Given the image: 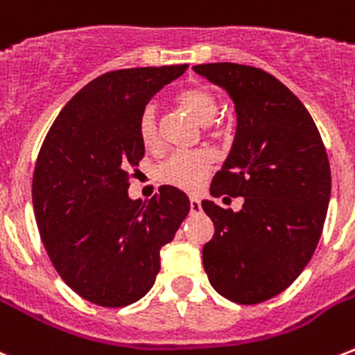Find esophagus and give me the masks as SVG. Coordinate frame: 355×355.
<instances>
[{
	"label": "esophagus",
	"mask_w": 355,
	"mask_h": 355,
	"mask_svg": "<svg viewBox=\"0 0 355 355\" xmlns=\"http://www.w3.org/2000/svg\"><path fill=\"white\" fill-rule=\"evenodd\" d=\"M189 210H191V214L201 212V201L196 199V197H191V199H189Z\"/></svg>",
	"instance_id": "obj_1"
}]
</instances>
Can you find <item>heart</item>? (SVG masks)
<instances>
[{
    "mask_svg": "<svg viewBox=\"0 0 355 355\" xmlns=\"http://www.w3.org/2000/svg\"><path fill=\"white\" fill-rule=\"evenodd\" d=\"M178 105L196 119L199 124H210L220 113V100L207 87H186L177 94ZM137 135L147 150L159 147L158 119L154 105H145L137 119ZM214 154L210 150H175L156 166L159 182L175 188L196 191L207 180L212 169Z\"/></svg>",
    "mask_w": 355,
    "mask_h": 355,
    "instance_id": "heart-1",
    "label": "heart"
}]
</instances>
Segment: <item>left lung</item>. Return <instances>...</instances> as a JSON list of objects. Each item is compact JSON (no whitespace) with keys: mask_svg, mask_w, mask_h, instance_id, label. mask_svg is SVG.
<instances>
[{"mask_svg":"<svg viewBox=\"0 0 355 355\" xmlns=\"http://www.w3.org/2000/svg\"><path fill=\"white\" fill-rule=\"evenodd\" d=\"M193 70L227 89L238 115L210 193L243 197L240 212L201 202L214 221L205 272L227 300L261 304L294 283L318 245L331 196L328 154L305 105L272 74L238 63Z\"/></svg>","mask_w":355,"mask_h":355,"instance_id":"1","label":"left lung"}]
</instances>
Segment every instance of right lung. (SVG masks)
Instances as JSON below:
<instances>
[{"label":"right lung","instance_id":"right-lung-1","mask_svg":"<svg viewBox=\"0 0 355 355\" xmlns=\"http://www.w3.org/2000/svg\"><path fill=\"white\" fill-rule=\"evenodd\" d=\"M188 64L105 72L67 102L33 173L40 238L61 279L83 300L126 307L153 288L159 250L189 212L188 196L162 186L147 205L128 197L145 156L137 119Z\"/></svg>","mask_w":355,"mask_h":355}]
</instances>
